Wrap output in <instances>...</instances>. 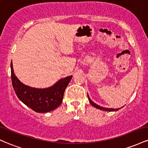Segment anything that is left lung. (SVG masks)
I'll return each instance as SVG.
<instances>
[{
    "label": "left lung",
    "mask_w": 148,
    "mask_h": 148,
    "mask_svg": "<svg viewBox=\"0 0 148 148\" xmlns=\"http://www.w3.org/2000/svg\"><path fill=\"white\" fill-rule=\"evenodd\" d=\"M88 100H89L90 103L92 105V106L94 107H95V108H98V109L103 110V111H118V110H119V108H117V109H114V108H103V107L99 106H98V105H97L96 103H95L94 102H93V101H92V100L90 99V97H88Z\"/></svg>",
    "instance_id": "obj_1"
}]
</instances>
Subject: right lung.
I'll return each instance as SVG.
<instances>
[{
    "instance_id": "1",
    "label": "right lung",
    "mask_w": 148,
    "mask_h": 148,
    "mask_svg": "<svg viewBox=\"0 0 148 148\" xmlns=\"http://www.w3.org/2000/svg\"><path fill=\"white\" fill-rule=\"evenodd\" d=\"M72 76L60 79L52 87L37 89L23 84L15 76L11 62V79L14 90L18 98L37 113H47L56 109L61 104L66 88Z\"/></svg>"
}]
</instances>
